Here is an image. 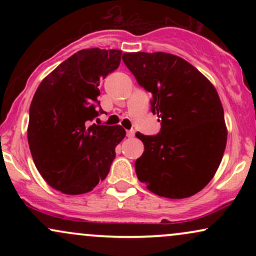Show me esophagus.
<instances>
[{
	"mask_svg": "<svg viewBox=\"0 0 256 256\" xmlns=\"http://www.w3.org/2000/svg\"><path fill=\"white\" fill-rule=\"evenodd\" d=\"M128 134V137H134V130H130V131H128V134Z\"/></svg>",
	"mask_w": 256,
	"mask_h": 256,
	"instance_id": "obj_1",
	"label": "esophagus"
}]
</instances>
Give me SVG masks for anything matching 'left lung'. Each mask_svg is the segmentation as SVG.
Masks as SVG:
<instances>
[{
    "instance_id": "8db88e82",
    "label": "left lung",
    "mask_w": 256,
    "mask_h": 256,
    "mask_svg": "<svg viewBox=\"0 0 256 256\" xmlns=\"http://www.w3.org/2000/svg\"><path fill=\"white\" fill-rule=\"evenodd\" d=\"M137 83L152 94L161 130L136 137L144 144L134 164L148 190L167 198L195 195L210 182L224 155L228 130L216 88L184 58L167 52H124Z\"/></svg>"
}]
</instances>
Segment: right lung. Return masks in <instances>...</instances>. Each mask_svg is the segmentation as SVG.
Instances as JSON below:
<instances>
[{
	"label": "right lung",
	"instance_id": "add662e5",
	"mask_svg": "<svg viewBox=\"0 0 256 256\" xmlns=\"http://www.w3.org/2000/svg\"><path fill=\"white\" fill-rule=\"evenodd\" d=\"M122 50H79L40 82L30 106L28 140L38 172L67 195L89 192L107 177L116 146L126 132L120 125H89L98 110V85L116 71Z\"/></svg>",
	"mask_w": 256,
	"mask_h": 256
}]
</instances>
